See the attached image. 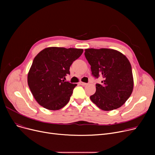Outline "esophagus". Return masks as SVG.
<instances>
[{
  "instance_id": "esophagus-1",
  "label": "esophagus",
  "mask_w": 155,
  "mask_h": 155,
  "mask_svg": "<svg viewBox=\"0 0 155 155\" xmlns=\"http://www.w3.org/2000/svg\"><path fill=\"white\" fill-rule=\"evenodd\" d=\"M80 85H88V84L87 83H85V82H80V83H79Z\"/></svg>"
}]
</instances>
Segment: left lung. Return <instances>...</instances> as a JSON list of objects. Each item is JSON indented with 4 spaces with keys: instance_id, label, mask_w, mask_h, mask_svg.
I'll return each mask as SVG.
<instances>
[{
    "instance_id": "8db88e82",
    "label": "left lung",
    "mask_w": 155,
    "mask_h": 155,
    "mask_svg": "<svg viewBox=\"0 0 155 155\" xmlns=\"http://www.w3.org/2000/svg\"><path fill=\"white\" fill-rule=\"evenodd\" d=\"M85 56L92 74L101 77L91 100L101 109L109 111L121 107L131 96L134 87L131 65L126 56L112 49L89 48Z\"/></svg>"
}]
</instances>
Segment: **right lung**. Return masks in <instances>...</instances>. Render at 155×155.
I'll return each instance as SVG.
<instances>
[{
    "instance_id": "obj_1",
    "label": "right lung",
    "mask_w": 155,
    "mask_h": 155,
    "mask_svg": "<svg viewBox=\"0 0 155 155\" xmlns=\"http://www.w3.org/2000/svg\"><path fill=\"white\" fill-rule=\"evenodd\" d=\"M83 51V49L48 47L35 56L28 74V84L40 105L56 110L68 104L77 85L63 78L70 74L71 64Z\"/></svg>"
}]
</instances>
